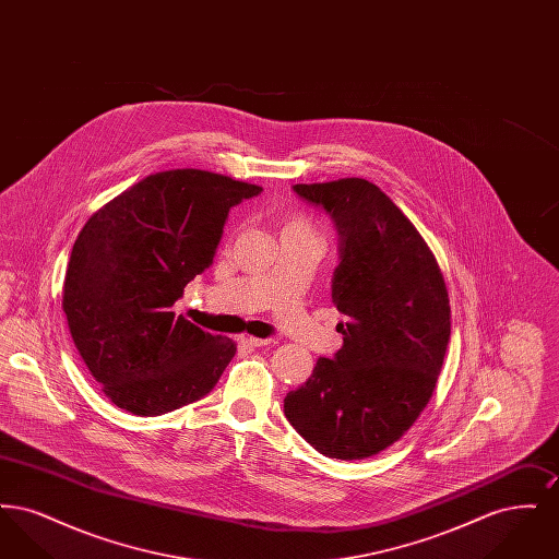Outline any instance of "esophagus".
Here are the masks:
<instances>
[{
    "mask_svg": "<svg viewBox=\"0 0 559 559\" xmlns=\"http://www.w3.org/2000/svg\"><path fill=\"white\" fill-rule=\"evenodd\" d=\"M240 344L249 347H264L270 346V340H262V337H253V335H240Z\"/></svg>",
    "mask_w": 559,
    "mask_h": 559,
    "instance_id": "esophagus-1",
    "label": "esophagus"
}]
</instances>
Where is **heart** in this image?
I'll list each match as a JSON object with an SVG mask.
<instances>
[{
    "instance_id": "obj_1",
    "label": "heart",
    "mask_w": 559,
    "mask_h": 559,
    "mask_svg": "<svg viewBox=\"0 0 559 559\" xmlns=\"http://www.w3.org/2000/svg\"><path fill=\"white\" fill-rule=\"evenodd\" d=\"M285 235H312V237H317L312 222H310L306 215H299V213L285 215V217L281 219L278 237H285Z\"/></svg>"
}]
</instances>
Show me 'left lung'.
Wrapping results in <instances>:
<instances>
[{"label":"left lung","mask_w":559,"mask_h":559,"mask_svg":"<svg viewBox=\"0 0 559 559\" xmlns=\"http://www.w3.org/2000/svg\"><path fill=\"white\" fill-rule=\"evenodd\" d=\"M293 190L340 235L331 295L344 346L287 394L285 417L320 454L367 459L400 440L433 394L451 340L447 283L413 222L369 180Z\"/></svg>","instance_id":"1"}]
</instances>
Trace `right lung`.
<instances>
[{
	"instance_id": "add662e5",
	"label": "right lung",
	"mask_w": 559,
	"mask_h": 559,
	"mask_svg": "<svg viewBox=\"0 0 559 559\" xmlns=\"http://www.w3.org/2000/svg\"><path fill=\"white\" fill-rule=\"evenodd\" d=\"M262 187L203 169L146 176L73 245L62 310L85 367L119 408L157 417L210 394L237 344L171 306L212 266L230 207Z\"/></svg>"
}]
</instances>
